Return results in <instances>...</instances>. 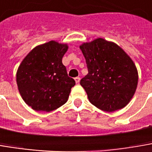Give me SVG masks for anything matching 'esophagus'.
Wrapping results in <instances>:
<instances>
[{
    "instance_id": "34e87169",
    "label": "esophagus",
    "mask_w": 152,
    "mask_h": 152,
    "mask_svg": "<svg viewBox=\"0 0 152 152\" xmlns=\"http://www.w3.org/2000/svg\"><path fill=\"white\" fill-rule=\"evenodd\" d=\"M74 80H75V82H76V83L78 84V83H80V77H76V78H75Z\"/></svg>"
}]
</instances>
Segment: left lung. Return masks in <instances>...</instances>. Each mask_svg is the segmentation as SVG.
Returning a JSON list of instances; mask_svg holds the SVG:
<instances>
[{
  "label": "left lung",
  "mask_w": 152,
  "mask_h": 152,
  "mask_svg": "<svg viewBox=\"0 0 152 152\" xmlns=\"http://www.w3.org/2000/svg\"><path fill=\"white\" fill-rule=\"evenodd\" d=\"M88 73L80 80L90 102L104 112L125 107L134 95L137 71L132 59L113 42L99 38L80 46Z\"/></svg>",
  "instance_id": "1"
}]
</instances>
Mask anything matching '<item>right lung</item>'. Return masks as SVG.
Listing matches in <instances>:
<instances>
[{
	"label": "right lung",
	"mask_w": 152,
	"mask_h": 152,
	"mask_svg": "<svg viewBox=\"0 0 152 152\" xmlns=\"http://www.w3.org/2000/svg\"><path fill=\"white\" fill-rule=\"evenodd\" d=\"M66 51L67 45L52 40L34 48L20 65L18 89L34 110L51 112L67 101L75 80L67 75L62 64Z\"/></svg>",
	"instance_id": "1"
}]
</instances>
